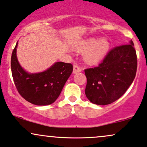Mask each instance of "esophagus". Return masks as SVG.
<instances>
[{
    "label": "esophagus",
    "mask_w": 147,
    "mask_h": 147,
    "mask_svg": "<svg viewBox=\"0 0 147 147\" xmlns=\"http://www.w3.org/2000/svg\"><path fill=\"white\" fill-rule=\"evenodd\" d=\"M82 69L81 68L80 66H78V65H75L74 66V71H73V73L74 74H78V73H80V72L82 71Z\"/></svg>",
    "instance_id": "obj_1"
}]
</instances>
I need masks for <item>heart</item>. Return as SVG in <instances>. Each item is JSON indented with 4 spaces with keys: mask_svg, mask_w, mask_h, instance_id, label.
Instances as JSON below:
<instances>
[{
    "mask_svg": "<svg viewBox=\"0 0 147 147\" xmlns=\"http://www.w3.org/2000/svg\"><path fill=\"white\" fill-rule=\"evenodd\" d=\"M109 47L108 40L91 38L82 41L77 49L82 52L87 51L84 54V59L87 63L96 64L104 59Z\"/></svg>",
    "mask_w": 147,
    "mask_h": 147,
    "instance_id": "obj_1",
    "label": "heart"
}]
</instances>
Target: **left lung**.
<instances>
[{
  "instance_id": "8db88e82",
  "label": "left lung",
  "mask_w": 147,
  "mask_h": 147,
  "mask_svg": "<svg viewBox=\"0 0 147 147\" xmlns=\"http://www.w3.org/2000/svg\"><path fill=\"white\" fill-rule=\"evenodd\" d=\"M132 40L113 47L98 67L84 69L85 94L91 102L109 105L116 101L132 84L137 71V56Z\"/></svg>"
}]
</instances>
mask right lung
I'll return each mask as SVG.
<instances>
[{
    "label": "right lung",
    "instance_id": "add662e5",
    "mask_svg": "<svg viewBox=\"0 0 147 147\" xmlns=\"http://www.w3.org/2000/svg\"><path fill=\"white\" fill-rule=\"evenodd\" d=\"M18 42L11 58L13 82L18 93L32 104H52L60 96L67 79L73 71V65L63 62L55 63L42 72L29 74L22 68L16 56Z\"/></svg>",
    "mask_w": 147,
    "mask_h": 147
}]
</instances>
